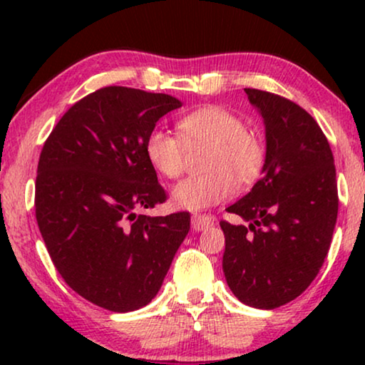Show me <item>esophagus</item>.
<instances>
[{
  "instance_id": "1",
  "label": "esophagus",
  "mask_w": 365,
  "mask_h": 365,
  "mask_svg": "<svg viewBox=\"0 0 365 365\" xmlns=\"http://www.w3.org/2000/svg\"><path fill=\"white\" fill-rule=\"evenodd\" d=\"M214 224V219L206 214H194L192 216V229L194 231H204V229L211 227Z\"/></svg>"
}]
</instances>
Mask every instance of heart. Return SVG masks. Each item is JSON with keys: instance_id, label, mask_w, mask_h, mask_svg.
Segmentation results:
<instances>
[{"instance_id": "heart-1", "label": "heart", "mask_w": 365, "mask_h": 365, "mask_svg": "<svg viewBox=\"0 0 365 365\" xmlns=\"http://www.w3.org/2000/svg\"><path fill=\"white\" fill-rule=\"evenodd\" d=\"M179 136L154 128L144 151L148 161L163 176L176 179L184 171L186 148L207 146V173L184 179L173 189V202L187 211H201L222 202L234 192L236 176L254 181L261 173L266 149L256 133L246 129L237 114L221 106H204L189 113L178 124Z\"/></svg>"}]
</instances>
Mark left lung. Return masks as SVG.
I'll list each match as a JSON object with an SVG mask.
<instances>
[{"mask_svg":"<svg viewBox=\"0 0 365 365\" xmlns=\"http://www.w3.org/2000/svg\"><path fill=\"white\" fill-rule=\"evenodd\" d=\"M266 126L262 178L229 206L247 226L221 221L222 271L234 296L256 309H276L311 286L337 221L334 156L311 114L279 94L244 89Z\"/></svg>","mask_w":365,"mask_h":365,"instance_id":"obj_1","label":"left lung"}]
</instances>
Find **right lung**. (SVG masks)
<instances>
[{"label": "right lung", "mask_w": 365, "mask_h": 365, "mask_svg": "<svg viewBox=\"0 0 365 365\" xmlns=\"http://www.w3.org/2000/svg\"><path fill=\"white\" fill-rule=\"evenodd\" d=\"M181 106L169 94L101 88L74 103L43 146L39 232L64 282L108 311L151 302L191 227L186 211L139 212L168 199L144 144L159 118Z\"/></svg>", "instance_id": "1"}]
</instances>
